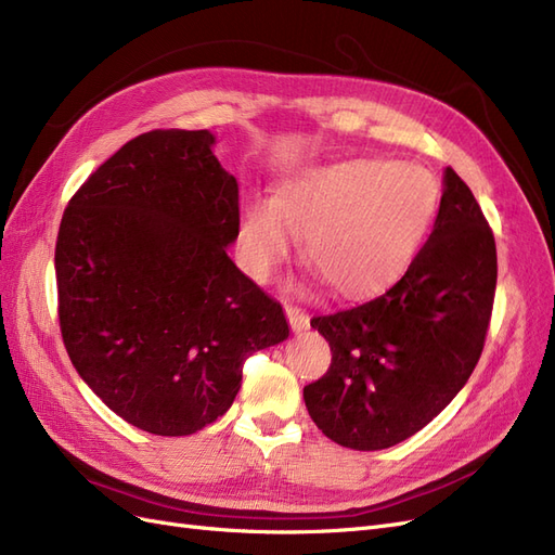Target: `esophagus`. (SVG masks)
<instances>
[{
	"instance_id": "obj_1",
	"label": "esophagus",
	"mask_w": 555,
	"mask_h": 555,
	"mask_svg": "<svg viewBox=\"0 0 555 555\" xmlns=\"http://www.w3.org/2000/svg\"><path fill=\"white\" fill-rule=\"evenodd\" d=\"M287 317H289V326L294 333H300L304 328H308V314L300 308L287 306Z\"/></svg>"
}]
</instances>
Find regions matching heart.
I'll return each instance as SVG.
<instances>
[{"mask_svg": "<svg viewBox=\"0 0 555 555\" xmlns=\"http://www.w3.org/2000/svg\"><path fill=\"white\" fill-rule=\"evenodd\" d=\"M438 206V180L424 166L377 157L310 166L284 178L275 198L247 201L238 249L249 275L268 280L300 233L335 294L367 298L410 271Z\"/></svg>", "mask_w": 555, "mask_h": 555, "instance_id": "b5f03b06", "label": "heart"}]
</instances>
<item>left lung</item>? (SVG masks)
Listing matches in <instances>:
<instances>
[{"label":"left lung","instance_id":"obj_1","mask_svg":"<svg viewBox=\"0 0 555 555\" xmlns=\"http://www.w3.org/2000/svg\"><path fill=\"white\" fill-rule=\"evenodd\" d=\"M495 280L493 231L447 166L433 233L410 271L367 304L310 319L333 351L326 375L304 389L317 428L340 447L377 451L430 424L481 357Z\"/></svg>","mask_w":555,"mask_h":555}]
</instances>
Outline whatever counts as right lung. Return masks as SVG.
Returning <instances> with one entry per match:
<instances>
[{"instance_id":"1","label":"right lung","mask_w":555,"mask_h":555,"mask_svg":"<svg viewBox=\"0 0 555 555\" xmlns=\"http://www.w3.org/2000/svg\"><path fill=\"white\" fill-rule=\"evenodd\" d=\"M212 145L208 129L131 139L72 196L55 245L66 354L117 416L166 438L222 416L245 359L289 335L227 255L238 182Z\"/></svg>"}]
</instances>
